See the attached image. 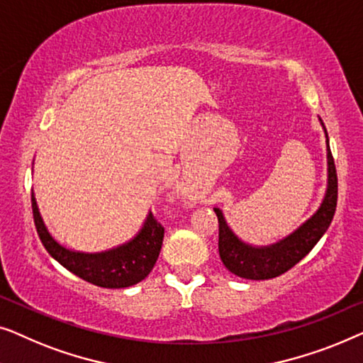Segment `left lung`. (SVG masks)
I'll list each match as a JSON object with an SVG mask.
<instances>
[{"instance_id": "1", "label": "left lung", "mask_w": 363, "mask_h": 363, "mask_svg": "<svg viewBox=\"0 0 363 363\" xmlns=\"http://www.w3.org/2000/svg\"><path fill=\"white\" fill-rule=\"evenodd\" d=\"M320 123H323V120H320ZM325 138H328L329 164L328 192H325L319 211L304 225H301L294 233H291L288 238L272 245V247H250L235 237L233 232L228 228L222 212L218 208H213L218 218V253H220L222 262L228 272L247 279L277 278L293 268L296 263H299L328 230L337 207V172L333 152L329 147L328 131H325Z\"/></svg>"}]
</instances>
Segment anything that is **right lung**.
Instances as JSON below:
<instances>
[{
  "mask_svg": "<svg viewBox=\"0 0 363 363\" xmlns=\"http://www.w3.org/2000/svg\"><path fill=\"white\" fill-rule=\"evenodd\" d=\"M30 203H33L35 230L50 257L57 259L75 277L100 286V288H128V286L140 283L151 273L157 257H160L162 238H164V227L152 217V213L147 216L141 232L123 247L104 253H79L64 248L50 237L39 216L34 196H30Z\"/></svg>",
  "mask_w": 363,
  "mask_h": 363,
  "instance_id": "1",
  "label": "right lung"
}]
</instances>
